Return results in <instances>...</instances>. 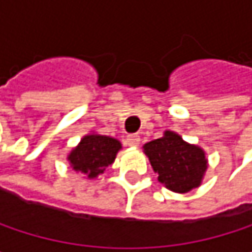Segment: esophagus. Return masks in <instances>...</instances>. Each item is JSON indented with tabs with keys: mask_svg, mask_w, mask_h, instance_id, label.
<instances>
[{
	"mask_svg": "<svg viewBox=\"0 0 252 252\" xmlns=\"http://www.w3.org/2000/svg\"><path fill=\"white\" fill-rule=\"evenodd\" d=\"M126 143L128 146H131V147H137V146L140 144V135H137V134H129V135H126Z\"/></svg>",
	"mask_w": 252,
	"mask_h": 252,
	"instance_id": "obj_1",
	"label": "esophagus"
}]
</instances>
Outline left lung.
I'll list each match as a JSON object with an SVG mask.
<instances>
[{
    "label": "left lung",
    "mask_w": 252,
    "mask_h": 252,
    "mask_svg": "<svg viewBox=\"0 0 252 252\" xmlns=\"http://www.w3.org/2000/svg\"><path fill=\"white\" fill-rule=\"evenodd\" d=\"M144 152L159 182L175 192H188L198 187L207 168L204 152L171 131L144 144Z\"/></svg>",
    "instance_id": "1"
}]
</instances>
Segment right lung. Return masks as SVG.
<instances>
[{
    "label": "right lung",
    "mask_w": 252,
    "mask_h": 252,
    "mask_svg": "<svg viewBox=\"0 0 252 252\" xmlns=\"http://www.w3.org/2000/svg\"><path fill=\"white\" fill-rule=\"evenodd\" d=\"M120 149L121 143L118 140L92 134L86 135L80 141V144L70 153L68 160L76 171L89 178H94L112 165Z\"/></svg>",
    "instance_id": "add662e5"
}]
</instances>
